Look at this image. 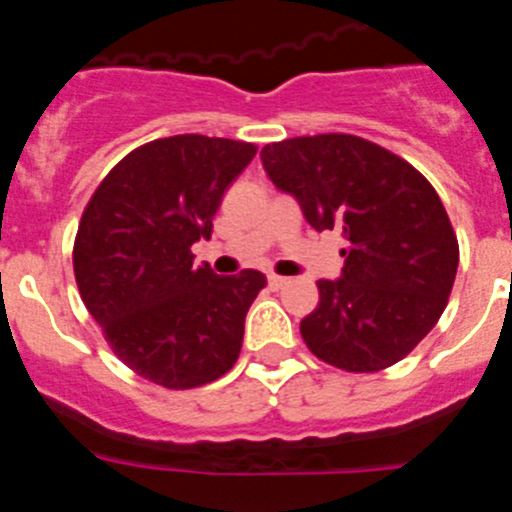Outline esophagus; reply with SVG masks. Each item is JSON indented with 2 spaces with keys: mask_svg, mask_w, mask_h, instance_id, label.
I'll list each match as a JSON object with an SVG mask.
<instances>
[{
  "mask_svg": "<svg viewBox=\"0 0 512 512\" xmlns=\"http://www.w3.org/2000/svg\"><path fill=\"white\" fill-rule=\"evenodd\" d=\"M287 284V277H279V274H269V287L271 289H282Z\"/></svg>",
  "mask_w": 512,
  "mask_h": 512,
  "instance_id": "34e87169",
  "label": "esophagus"
}]
</instances>
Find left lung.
<instances>
[{
  "label": "left lung",
  "instance_id": "1",
  "mask_svg": "<svg viewBox=\"0 0 512 512\" xmlns=\"http://www.w3.org/2000/svg\"><path fill=\"white\" fill-rule=\"evenodd\" d=\"M266 174L295 194L315 230L343 233V277L320 279L302 318L305 346L343 372H382L413 351L446 310L459 241L431 182L405 158L348 133L261 148Z\"/></svg>",
  "mask_w": 512,
  "mask_h": 512
}]
</instances>
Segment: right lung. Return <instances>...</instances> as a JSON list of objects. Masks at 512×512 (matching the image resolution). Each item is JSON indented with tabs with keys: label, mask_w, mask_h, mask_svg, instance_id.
<instances>
[{
	"label": "right lung",
	"mask_w": 512,
	"mask_h": 512,
	"mask_svg": "<svg viewBox=\"0 0 512 512\" xmlns=\"http://www.w3.org/2000/svg\"><path fill=\"white\" fill-rule=\"evenodd\" d=\"M253 143L171 135L117 161L89 197L74 238V277L112 354L166 390H194L233 369L261 271L217 277L194 266L225 189Z\"/></svg>",
	"instance_id": "add662e5"
}]
</instances>
